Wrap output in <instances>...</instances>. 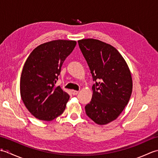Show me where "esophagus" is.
Segmentation results:
<instances>
[{"label": "esophagus", "instance_id": "esophagus-1", "mask_svg": "<svg viewBox=\"0 0 158 158\" xmlns=\"http://www.w3.org/2000/svg\"><path fill=\"white\" fill-rule=\"evenodd\" d=\"M71 92L73 94V95H77V94H78L79 91H76V90H72Z\"/></svg>", "mask_w": 158, "mask_h": 158}]
</instances>
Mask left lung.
<instances>
[{"label": "left lung", "mask_w": 158, "mask_h": 158, "mask_svg": "<svg viewBox=\"0 0 158 158\" xmlns=\"http://www.w3.org/2000/svg\"><path fill=\"white\" fill-rule=\"evenodd\" d=\"M78 43L95 81L85 113L97 124L105 125L116 119L129 102L132 91L130 69L112 45L93 39Z\"/></svg>", "instance_id": "obj_1"}]
</instances>
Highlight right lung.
<instances>
[{"label":"right lung","mask_w":158,"mask_h":158,"mask_svg":"<svg viewBox=\"0 0 158 158\" xmlns=\"http://www.w3.org/2000/svg\"><path fill=\"white\" fill-rule=\"evenodd\" d=\"M76 44L75 41L67 40L43 43L26 60L20 78V94L36 118L49 122L64 110L70 96L56 83L63 62Z\"/></svg>","instance_id":"add662e5"}]
</instances>
